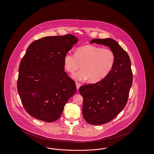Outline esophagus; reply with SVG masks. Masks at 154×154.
Listing matches in <instances>:
<instances>
[{
	"label": "esophagus",
	"instance_id": "obj_1",
	"mask_svg": "<svg viewBox=\"0 0 154 154\" xmlns=\"http://www.w3.org/2000/svg\"><path fill=\"white\" fill-rule=\"evenodd\" d=\"M76 89L77 90H79L80 86H81V83L79 82H76Z\"/></svg>",
	"mask_w": 154,
	"mask_h": 154
}]
</instances>
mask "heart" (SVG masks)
Returning <instances> with one entry per match:
<instances>
[{"instance_id": "obj_1", "label": "heart", "mask_w": 154, "mask_h": 154, "mask_svg": "<svg viewBox=\"0 0 154 154\" xmlns=\"http://www.w3.org/2000/svg\"><path fill=\"white\" fill-rule=\"evenodd\" d=\"M115 62L116 55L111 49L93 45L79 47L75 54L68 52L63 58L64 67L71 74L78 70L81 65L82 69L74 75L75 79H89L92 83L104 79L112 71Z\"/></svg>"}]
</instances>
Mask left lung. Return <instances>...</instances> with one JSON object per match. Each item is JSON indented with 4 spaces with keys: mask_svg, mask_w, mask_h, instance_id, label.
I'll use <instances>...</instances> for the list:
<instances>
[{
    "mask_svg": "<svg viewBox=\"0 0 154 154\" xmlns=\"http://www.w3.org/2000/svg\"><path fill=\"white\" fill-rule=\"evenodd\" d=\"M94 42L108 46L116 55L113 69L104 79L79 89L83 98L85 120L92 125H100L112 121L125 107L133 83V72L128 54L116 41L95 38L91 44Z\"/></svg>",
    "mask_w": 154,
    "mask_h": 154,
    "instance_id": "obj_1",
    "label": "left lung"
}]
</instances>
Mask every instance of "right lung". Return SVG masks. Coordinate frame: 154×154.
Returning <instances> with one entry per match:
<instances>
[{
    "label": "right lung",
    "instance_id": "add662e5",
    "mask_svg": "<svg viewBox=\"0 0 154 154\" xmlns=\"http://www.w3.org/2000/svg\"><path fill=\"white\" fill-rule=\"evenodd\" d=\"M78 38L72 34L33 41L19 65L17 91L26 111L46 122L58 120L75 93L74 81L65 72L63 58Z\"/></svg>",
    "mask_w": 154,
    "mask_h": 154
}]
</instances>
